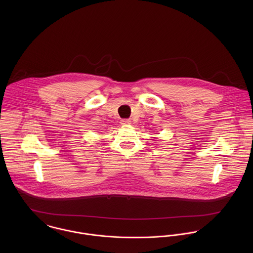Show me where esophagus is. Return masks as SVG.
Returning a JSON list of instances; mask_svg holds the SVG:
<instances>
[{"label":"esophagus","mask_w":253,"mask_h":253,"mask_svg":"<svg viewBox=\"0 0 253 253\" xmlns=\"http://www.w3.org/2000/svg\"><path fill=\"white\" fill-rule=\"evenodd\" d=\"M121 124H122L123 126H128V125L131 124V121H130V120H127V119H125V120H122V121H121Z\"/></svg>","instance_id":"esophagus-1"}]
</instances>
